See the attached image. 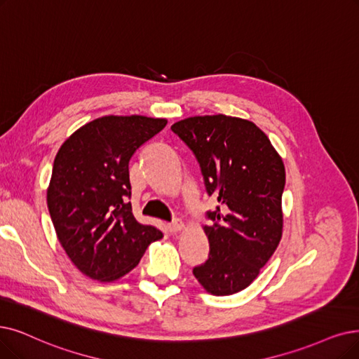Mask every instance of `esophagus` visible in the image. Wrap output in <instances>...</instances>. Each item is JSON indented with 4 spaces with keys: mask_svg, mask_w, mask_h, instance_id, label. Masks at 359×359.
I'll use <instances>...</instances> for the list:
<instances>
[{
    "mask_svg": "<svg viewBox=\"0 0 359 359\" xmlns=\"http://www.w3.org/2000/svg\"><path fill=\"white\" fill-rule=\"evenodd\" d=\"M182 228H184V222L181 219H175V221H172V222L168 224V229L170 233H178V231H181Z\"/></svg>",
    "mask_w": 359,
    "mask_h": 359,
    "instance_id": "1",
    "label": "esophagus"
}]
</instances>
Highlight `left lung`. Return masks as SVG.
Listing matches in <instances>:
<instances>
[{
    "label": "left lung",
    "instance_id": "8db88e82",
    "mask_svg": "<svg viewBox=\"0 0 359 359\" xmlns=\"http://www.w3.org/2000/svg\"><path fill=\"white\" fill-rule=\"evenodd\" d=\"M193 151L209 197L205 225L209 256L193 274L215 296L234 294L257 277L283 233L285 170L268 137L253 122L213 114L170 126Z\"/></svg>",
    "mask_w": 359,
    "mask_h": 359
}]
</instances>
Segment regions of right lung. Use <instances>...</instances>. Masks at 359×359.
<instances>
[{"label":"right lung","mask_w":359,"mask_h":359,"mask_svg":"<svg viewBox=\"0 0 359 359\" xmlns=\"http://www.w3.org/2000/svg\"><path fill=\"white\" fill-rule=\"evenodd\" d=\"M166 119L103 116L72 134L57 153L47 205L60 245L93 280L113 281L134 269L162 238L133 213L130 161Z\"/></svg>","instance_id":"add662e5"}]
</instances>
